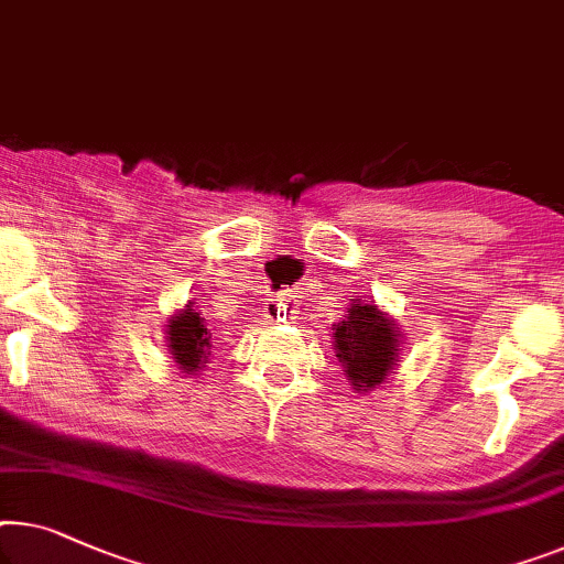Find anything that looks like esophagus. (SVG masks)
<instances>
[{
  "label": "esophagus",
  "mask_w": 564,
  "mask_h": 564,
  "mask_svg": "<svg viewBox=\"0 0 564 564\" xmlns=\"http://www.w3.org/2000/svg\"><path fill=\"white\" fill-rule=\"evenodd\" d=\"M291 306H289V301L285 299H275L271 306H268V311H265V316H268V322H289L291 318Z\"/></svg>",
  "instance_id": "1"
}]
</instances>
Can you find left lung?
<instances>
[{
	"mask_svg": "<svg viewBox=\"0 0 564 564\" xmlns=\"http://www.w3.org/2000/svg\"><path fill=\"white\" fill-rule=\"evenodd\" d=\"M334 347L351 388L357 392H369L388 380L394 362H398V324L375 304H362V299H351L344 322L334 324Z\"/></svg>",
	"mask_w": 564,
	"mask_h": 564,
	"instance_id": "left-lung-1",
	"label": "left lung"
}]
</instances>
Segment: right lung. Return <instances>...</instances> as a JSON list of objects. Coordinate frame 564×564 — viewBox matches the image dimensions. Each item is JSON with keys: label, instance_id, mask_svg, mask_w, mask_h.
<instances>
[{"label": "right lung", "instance_id": "1", "mask_svg": "<svg viewBox=\"0 0 564 564\" xmlns=\"http://www.w3.org/2000/svg\"><path fill=\"white\" fill-rule=\"evenodd\" d=\"M166 341H170V355L184 375H197L207 367L209 349H213V334L207 329V318L195 308V301L166 322Z\"/></svg>", "mask_w": 564, "mask_h": 564}]
</instances>
